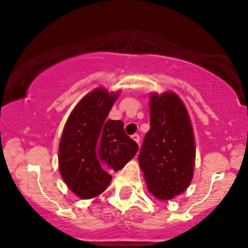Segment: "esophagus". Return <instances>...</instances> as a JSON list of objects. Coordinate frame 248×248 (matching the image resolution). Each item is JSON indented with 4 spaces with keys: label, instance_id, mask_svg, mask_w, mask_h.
<instances>
[{
    "label": "esophagus",
    "instance_id": "1",
    "mask_svg": "<svg viewBox=\"0 0 248 248\" xmlns=\"http://www.w3.org/2000/svg\"><path fill=\"white\" fill-rule=\"evenodd\" d=\"M131 138H133V140H134V141H137L138 144L140 143V135L139 134H133L131 135Z\"/></svg>",
    "mask_w": 248,
    "mask_h": 248
}]
</instances>
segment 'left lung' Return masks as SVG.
Listing matches in <instances>:
<instances>
[{"instance_id":"8db88e82","label":"left lung","mask_w":248,"mask_h":248,"mask_svg":"<svg viewBox=\"0 0 248 248\" xmlns=\"http://www.w3.org/2000/svg\"><path fill=\"white\" fill-rule=\"evenodd\" d=\"M138 160L149 191L160 200L172 199L191 183L194 134L187 110L176 94L151 95L150 129Z\"/></svg>"}]
</instances>
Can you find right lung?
Here are the masks:
<instances>
[{
	"label": "right lung",
	"mask_w": 248,
	"mask_h": 248,
	"mask_svg": "<svg viewBox=\"0 0 248 248\" xmlns=\"http://www.w3.org/2000/svg\"><path fill=\"white\" fill-rule=\"evenodd\" d=\"M118 94L97 88L87 94L65 123L58 160L68 187L82 199L102 194L118 171L137 154L138 144L122 120L107 119Z\"/></svg>",
	"instance_id": "add662e5"
}]
</instances>
